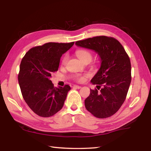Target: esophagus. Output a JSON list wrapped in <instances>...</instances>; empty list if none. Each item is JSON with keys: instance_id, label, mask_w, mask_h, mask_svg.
<instances>
[{"instance_id": "1", "label": "esophagus", "mask_w": 151, "mask_h": 151, "mask_svg": "<svg viewBox=\"0 0 151 151\" xmlns=\"http://www.w3.org/2000/svg\"><path fill=\"white\" fill-rule=\"evenodd\" d=\"M73 88H76V89H81V87L80 86H77V85H74L73 86Z\"/></svg>"}]
</instances>
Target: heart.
<instances>
[{
  "label": "heart",
  "instance_id": "obj_1",
  "mask_svg": "<svg viewBox=\"0 0 151 151\" xmlns=\"http://www.w3.org/2000/svg\"><path fill=\"white\" fill-rule=\"evenodd\" d=\"M76 56H78V58L82 61L83 62H86V61H91L93 58V55L92 53L90 52V51L88 50H85V49H81V50H78L76 52ZM67 60H68V55L67 54H65L64 55L63 57V58L62 60V65H64L65 64ZM74 78H75L76 81H83L84 79V76L81 75H75L73 76Z\"/></svg>",
  "mask_w": 151,
  "mask_h": 151
}]
</instances>
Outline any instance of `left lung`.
Wrapping results in <instances>:
<instances>
[{"label":"left lung","instance_id":"8db88e82","mask_svg":"<svg viewBox=\"0 0 151 151\" xmlns=\"http://www.w3.org/2000/svg\"><path fill=\"white\" fill-rule=\"evenodd\" d=\"M75 44L95 50L101 60L100 69L91 81L93 84L98 85V89H90L85 100L86 108L97 118L110 117L121 108L129 91L131 82L129 56L119 41L112 37L96 36Z\"/></svg>","mask_w":151,"mask_h":151}]
</instances>
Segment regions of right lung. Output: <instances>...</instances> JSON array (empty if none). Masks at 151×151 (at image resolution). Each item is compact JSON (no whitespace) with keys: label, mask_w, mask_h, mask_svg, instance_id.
<instances>
[{"label":"right lung","mask_w":151,"mask_h":151,"mask_svg":"<svg viewBox=\"0 0 151 151\" xmlns=\"http://www.w3.org/2000/svg\"><path fill=\"white\" fill-rule=\"evenodd\" d=\"M75 42L47 43L32 48L20 64L18 81L24 100L35 114L49 117L62 108L69 85L54 87L51 74L58 69L60 58Z\"/></svg>","instance_id":"obj_1"}]
</instances>
